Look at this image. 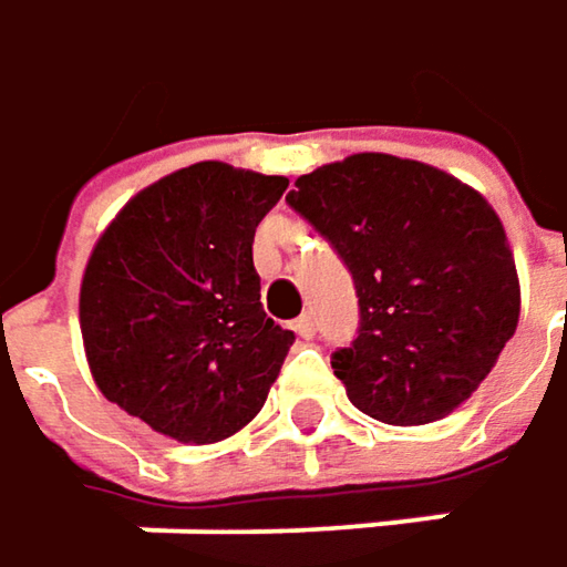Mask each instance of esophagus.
Listing matches in <instances>:
<instances>
[{"label":"esophagus","mask_w":567,"mask_h":567,"mask_svg":"<svg viewBox=\"0 0 567 567\" xmlns=\"http://www.w3.org/2000/svg\"><path fill=\"white\" fill-rule=\"evenodd\" d=\"M295 331H298V337L311 340V337H315V318H311V315H301V318L295 321Z\"/></svg>","instance_id":"obj_1"}]
</instances>
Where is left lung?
<instances>
[{"label":"left lung","mask_w":567,"mask_h":567,"mask_svg":"<svg viewBox=\"0 0 567 567\" xmlns=\"http://www.w3.org/2000/svg\"><path fill=\"white\" fill-rule=\"evenodd\" d=\"M353 276L360 328L331 357L350 402L429 425L487 380L519 324V279L496 210L425 162L360 152L285 197Z\"/></svg>","instance_id":"8db88e82"}]
</instances>
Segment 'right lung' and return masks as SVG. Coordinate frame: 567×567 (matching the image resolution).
Returning a JSON list of instances; mask_svg holds the SVG:
<instances>
[{"instance_id":"obj_1","label":"right lung","mask_w":567,"mask_h":567,"mask_svg":"<svg viewBox=\"0 0 567 567\" xmlns=\"http://www.w3.org/2000/svg\"><path fill=\"white\" fill-rule=\"evenodd\" d=\"M285 187L197 162L138 190L96 239L80 282L86 363L148 429L214 444L266 405L295 334L262 311L252 236Z\"/></svg>"}]
</instances>
